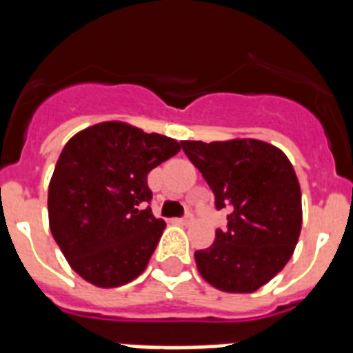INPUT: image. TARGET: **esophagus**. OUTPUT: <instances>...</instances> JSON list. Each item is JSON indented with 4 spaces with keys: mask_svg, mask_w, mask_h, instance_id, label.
<instances>
[{
    "mask_svg": "<svg viewBox=\"0 0 353 353\" xmlns=\"http://www.w3.org/2000/svg\"><path fill=\"white\" fill-rule=\"evenodd\" d=\"M176 223H181V225H187V223H190L192 221V214L190 212H187V214L183 216V218H176Z\"/></svg>",
    "mask_w": 353,
    "mask_h": 353,
    "instance_id": "34e87169",
    "label": "esophagus"
}]
</instances>
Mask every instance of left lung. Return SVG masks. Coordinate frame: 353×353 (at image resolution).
<instances>
[{
	"label": "left lung",
	"mask_w": 353,
	"mask_h": 353,
	"mask_svg": "<svg viewBox=\"0 0 353 353\" xmlns=\"http://www.w3.org/2000/svg\"><path fill=\"white\" fill-rule=\"evenodd\" d=\"M227 212V229L194 252L198 271L227 293H252L280 273L295 251L302 227L301 185L282 150L256 139L181 141Z\"/></svg>",
	"instance_id": "8db88e82"
}]
</instances>
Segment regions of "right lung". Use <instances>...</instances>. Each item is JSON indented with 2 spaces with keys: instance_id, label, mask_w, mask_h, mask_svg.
I'll return each mask as SVG.
<instances>
[{
  "instance_id": "obj_1",
  "label": "right lung",
  "mask_w": 353,
  "mask_h": 353,
  "mask_svg": "<svg viewBox=\"0 0 353 353\" xmlns=\"http://www.w3.org/2000/svg\"><path fill=\"white\" fill-rule=\"evenodd\" d=\"M181 144L124 122L85 128L63 146L49 183V227L69 265L99 288L143 273L165 231L148 174Z\"/></svg>"
}]
</instances>
